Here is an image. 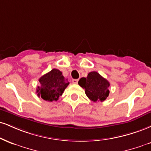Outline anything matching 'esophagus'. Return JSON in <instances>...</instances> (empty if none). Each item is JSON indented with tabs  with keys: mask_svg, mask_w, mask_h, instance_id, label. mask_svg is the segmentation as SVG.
Wrapping results in <instances>:
<instances>
[{
	"mask_svg": "<svg viewBox=\"0 0 151 151\" xmlns=\"http://www.w3.org/2000/svg\"><path fill=\"white\" fill-rule=\"evenodd\" d=\"M79 79H72V83H77Z\"/></svg>",
	"mask_w": 151,
	"mask_h": 151,
	"instance_id": "1",
	"label": "esophagus"
}]
</instances>
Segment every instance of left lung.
Here are the masks:
<instances>
[{
  "instance_id": "obj_1",
  "label": "left lung",
  "mask_w": 151,
  "mask_h": 151,
  "mask_svg": "<svg viewBox=\"0 0 151 151\" xmlns=\"http://www.w3.org/2000/svg\"><path fill=\"white\" fill-rule=\"evenodd\" d=\"M78 83L84 89L87 97L93 102H103L109 96L110 83L97 72H89L87 77L81 78Z\"/></svg>"
}]
</instances>
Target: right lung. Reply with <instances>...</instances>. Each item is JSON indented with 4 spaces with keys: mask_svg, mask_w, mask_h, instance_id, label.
I'll return each instance as SVG.
<instances>
[{
    "mask_svg": "<svg viewBox=\"0 0 151 151\" xmlns=\"http://www.w3.org/2000/svg\"><path fill=\"white\" fill-rule=\"evenodd\" d=\"M39 81L40 86H38L36 90L37 96L45 101L50 102L58 101L70 83L58 69H52L43 75Z\"/></svg>",
    "mask_w": 151,
    "mask_h": 151,
    "instance_id": "1",
    "label": "right lung"
}]
</instances>
